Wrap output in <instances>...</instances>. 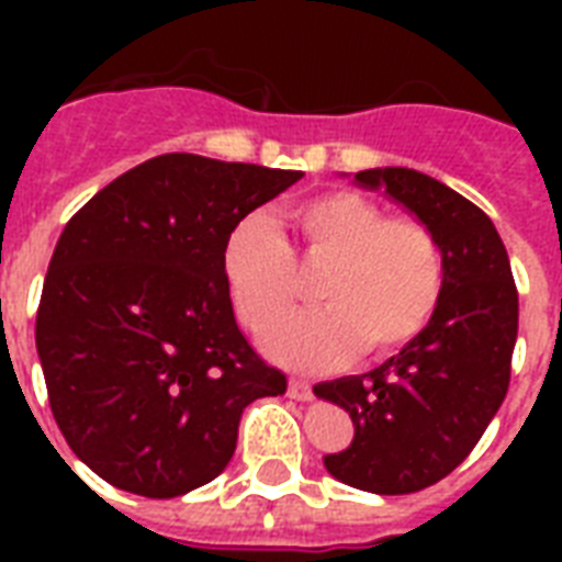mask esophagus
Returning a JSON list of instances; mask_svg holds the SVG:
<instances>
[{
  "label": "esophagus",
  "instance_id": "esophagus-1",
  "mask_svg": "<svg viewBox=\"0 0 562 562\" xmlns=\"http://www.w3.org/2000/svg\"><path fill=\"white\" fill-rule=\"evenodd\" d=\"M289 396L300 402L312 400V384H308L306 379H289Z\"/></svg>",
  "mask_w": 562,
  "mask_h": 562
}]
</instances>
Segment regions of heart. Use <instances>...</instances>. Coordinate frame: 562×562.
Wrapping results in <instances>:
<instances>
[{
  "instance_id": "obj_1",
  "label": "heart",
  "mask_w": 562,
  "mask_h": 562,
  "mask_svg": "<svg viewBox=\"0 0 562 562\" xmlns=\"http://www.w3.org/2000/svg\"><path fill=\"white\" fill-rule=\"evenodd\" d=\"M303 259L329 262L315 297L326 306L277 321L294 297L289 245L262 212L229 229L221 271L238 321L265 329V352L294 370L350 361L359 347L387 356L414 341L431 321L443 289L435 236L408 218H387L359 192H326L289 212Z\"/></svg>"
}]
</instances>
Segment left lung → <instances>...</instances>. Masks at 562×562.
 <instances>
[{"instance_id": "1", "label": "left lung", "mask_w": 562, "mask_h": 562, "mask_svg": "<svg viewBox=\"0 0 562 562\" xmlns=\"http://www.w3.org/2000/svg\"><path fill=\"white\" fill-rule=\"evenodd\" d=\"M435 236L443 289L426 329L370 373L315 384L350 411L352 443L324 454L341 484L379 496L431 487L463 463L496 417L519 329L510 259L493 221L423 171L384 166L352 175Z\"/></svg>"}]
</instances>
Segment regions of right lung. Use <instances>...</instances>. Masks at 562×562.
<instances>
[{
  "instance_id": "right-lung-1",
  "label": "right lung",
  "mask_w": 562,
  "mask_h": 562,
  "mask_svg": "<svg viewBox=\"0 0 562 562\" xmlns=\"http://www.w3.org/2000/svg\"><path fill=\"white\" fill-rule=\"evenodd\" d=\"M303 171L162 154L92 194L57 238L37 356L66 443L95 475L175 498L224 472L241 411L285 393L233 315L224 238Z\"/></svg>"
}]
</instances>
